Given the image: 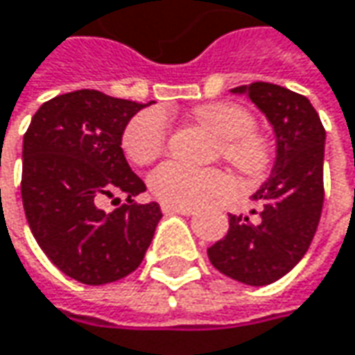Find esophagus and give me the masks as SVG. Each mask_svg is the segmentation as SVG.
I'll use <instances>...</instances> for the list:
<instances>
[{"mask_svg":"<svg viewBox=\"0 0 355 355\" xmlns=\"http://www.w3.org/2000/svg\"><path fill=\"white\" fill-rule=\"evenodd\" d=\"M162 213H164V215H184V217H191V215L195 213V209H180V207L162 205Z\"/></svg>","mask_w":355,"mask_h":355,"instance_id":"1","label":"esophagus"}]
</instances>
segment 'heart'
I'll list each match as a JSON object with an SVG mask.
<instances>
[{
	"instance_id": "b5f03b06",
	"label": "heart",
	"mask_w": 355,
	"mask_h": 355,
	"mask_svg": "<svg viewBox=\"0 0 355 355\" xmlns=\"http://www.w3.org/2000/svg\"><path fill=\"white\" fill-rule=\"evenodd\" d=\"M198 122L223 138L220 153L231 164L247 175H259L271 162V148L265 136L255 128V118L237 104H207L197 112ZM168 140V124L160 110L136 114L122 132V150L135 164L157 160ZM153 195L171 207L195 209L211 198L225 197L233 191V182L219 168H193L182 162H164L150 175Z\"/></svg>"
}]
</instances>
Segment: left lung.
<instances>
[{"mask_svg": "<svg viewBox=\"0 0 355 355\" xmlns=\"http://www.w3.org/2000/svg\"><path fill=\"white\" fill-rule=\"evenodd\" d=\"M247 92L277 135V160L269 180L253 195L255 217L229 215V231L207 249L223 275L245 285H269L307 253L323 207L325 128L305 96L277 84L251 82Z\"/></svg>", "mask_w": 355, "mask_h": 355, "instance_id": "8db88e82", "label": "left lung"}]
</instances>
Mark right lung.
<instances>
[{
  "instance_id": "obj_1",
  "label": "right lung",
  "mask_w": 355,
  "mask_h": 355,
  "mask_svg": "<svg viewBox=\"0 0 355 355\" xmlns=\"http://www.w3.org/2000/svg\"><path fill=\"white\" fill-rule=\"evenodd\" d=\"M140 108L98 90H76L44 102L24 135L26 219L46 257L76 282L104 285L130 275L162 217L157 202L135 198L146 184L120 148ZM118 192L127 202L106 214L101 200Z\"/></svg>"
}]
</instances>
